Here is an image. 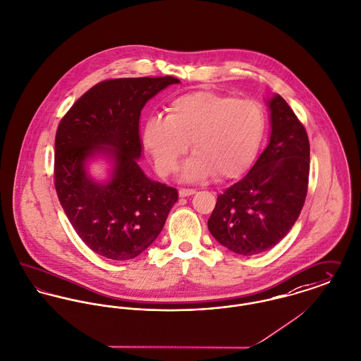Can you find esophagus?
<instances>
[{
    "mask_svg": "<svg viewBox=\"0 0 361 361\" xmlns=\"http://www.w3.org/2000/svg\"><path fill=\"white\" fill-rule=\"evenodd\" d=\"M195 192L194 189H180L179 190V195L180 197H189V195H192Z\"/></svg>",
    "mask_w": 361,
    "mask_h": 361,
    "instance_id": "34e87169",
    "label": "esophagus"
}]
</instances>
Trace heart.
<instances>
[{
    "label": "heart",
    "instance_id": "obj_1",
    "mask_svg": "<svg viewBox=\"0 0 361 361\" xmlns=\"http://www.w3.org/2000/svg\"><path fill=\"white\" fill-rule=\"evenodd\" d=\"M267 119L253 99L198 90L169 102L166 118L146 121L144 144L160 175L172 173L190 144L195 154L183 175L198 180L215 173L230 179L243 173L255 160Z\"/></svg>",
    "mask_w": 361,
    "mask_h": 361
}]
</instances>
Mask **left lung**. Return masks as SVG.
Listing matches in <instances>:
<instances>
[{
  "instance_id": "8db88e82",
  "label": "left lung",
  "mask_w": 361,
  "mask_h": 361,
  "mask_svg": "<svg viewBox=\"0 0 361 361\" xmlns=\"http://www.w3.org/2000/svg\"><path fill=\"white\" fill-rule=\"evenodd\" d=\"M271 137L255 166L223 194L208 220L211 234L234 253L252 256L274 247L304 207L310 178V140L281 96L269 99Z\"/></svg>"
}]
</instances>
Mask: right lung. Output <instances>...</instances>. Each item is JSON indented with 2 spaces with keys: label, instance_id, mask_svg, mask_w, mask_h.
I'll return each instance as SVG.
<instances>
[{
  "label": "right lung",
  "instance_id": "1",
  "mask_svg": "<svg viewBox=\"0 0 361 361\" xmlns=\"http://www.w3.org/2000/svg\"><path fill=\"white\" fill-rule=\"evenodd\" d=\"M173 76L102 80L80 97L60 121L54 140L53 179L73 230L94 253L111 260L141 255L161 233L178 190L150 180L141 157L140 116L145 104ZM98 151L116 160L105 185L86 175L84 161Z\"/></svg>",
  "mask_w": 361,
  "mask_h": 361
}]
</instances>
